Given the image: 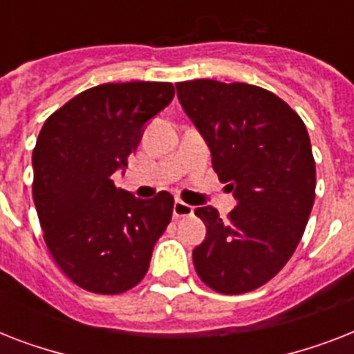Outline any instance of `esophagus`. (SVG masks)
<instances>
[{
    "label": "esophagus",
    "mask_w": 354,
    "mask_h": 354,
    "mask_svg": "<svg viewBox=\"0 0 354 354\" xmlns=\"http://www.w3.org/2000/svg\"><path fill=\"white\" fill-rule=\"evenodd\" d=\"M194 207L193 205L185 204L182 200H176L174 202V209H172V215L176 216V218H183V216H191L193 215Z\"/></svg>",
    "instance_id": "obj_1"
}]
</instances>
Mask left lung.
Segmentation results:
<instances>
[{
	"label": "left lung",
	"mask_w": 354,
	"mask_h": 354,
	"mask_svg": "<svg viewBox=\"0 0 354 354\" xmlns=\"http://www.w3.org/2000/svg\"><path fill=\"white\" fill-rule=\"evenodd\" d=\"M176 91L236 198L227 218L211 205L194 209L207 227L193 252L194 270L215 292H252L279 274L307 227L316 196L307 127L259 86L198 79L178 82Z\"/></svg>",
	"instance_id": "obj_1"
}]
</instances>
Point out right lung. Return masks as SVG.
Masks as SVG:
<instances>
[{
	"label": "right lung",
	"mask_w": 354,
	"mask_h": 354,
	"mask_svg": "<svg viewBox=\"0 0 354 354\" xmlns=\"http://www.w3.org/2000/svg\"><path fill=\"white\" fill-rule=\"evenodd\" d=\"M172 97L171 82H110L73 97L41 127L32 150L36 213L55 263L84 290L133 288L171 222V193L139 200L112 176Z\"/></svg>",
	"instance_id": "right-lung-1"
}]
</instances>
